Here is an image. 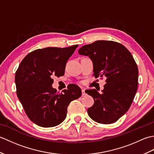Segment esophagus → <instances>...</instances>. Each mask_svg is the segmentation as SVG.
Returning <instances> with one entry per match:
<instances>
[{"label":"esophagus","mask_w":154,"mask_h":154,"mask_svg":"<svg viewBox=\"0 0 154 154\" xmlns=\"http://www.w3.org/2000/svg\"><path fill=\"white\" fill-rule=\"evenodd\" d=\"M81 92H82V96H85L86 94V92H85V89H83L81 91Z\"/></svg>","instance_id":"1"}]
</instances>
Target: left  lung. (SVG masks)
<instances>
[{"mask_svg":"<svg viewBox=\"0 0 154 154\" xmlns=\"http://www.w3.org/2000/svg\"><path fill=\"white\" fill-rule=\"evenodd\" d=\"M78 52L92 60L94 77H106L102 93L85 91L94 99L88 114L100 124L116 122L128 110L138 89V69L132 54L123 45L106 40L85 45Z\"/></svg>","mask_w":154,"mask_h":154,"instance_id":"1","label":"left lung"}]
</instances>
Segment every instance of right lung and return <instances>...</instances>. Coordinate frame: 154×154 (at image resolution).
<instances>
[{
    "label": "right lung",
    "instance_id": "add662e5",
    "mask_svg": "<svg viewBox=\"0 0 154 154\" xmlns=\"http://www.w3.org/2000/svg\"><path fill=\"white\" fill-rule=\"evenodd\" d=\"M77 46L38 49L19 65L15 75L17 97L28 117L37 125H59L66 118L69 103L81 96V89L75 84L61 93L52 87V76H63L67 60Z\"/></svg>",
    "mask_w": 154,
    "mask_h": 154
}]
</instances>
